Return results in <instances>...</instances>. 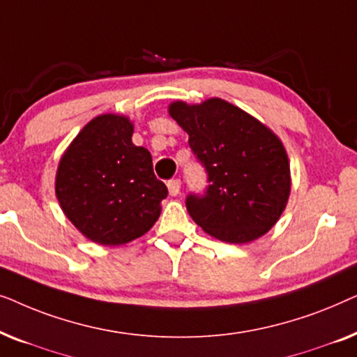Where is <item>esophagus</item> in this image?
<instances>
[{
	"mask_svg": "<svg viewBox=\"0 0 357 357\" xmlns=\"http://www.w3.org/2000/svg\"><path fill=\"white\" fill-rule=\"evenodd\" d=\"M180 187H182V182H180L178 178H172L167 182V188H169V193L172 195V197H177L180 193Z\"/></svg>",
	"mask_w": 357,
	"mask_h": 357,
	"instance_id": "obj_1",
	"label": "esophagus"
}]
</instances>
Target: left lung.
Here are the masks:
<instances>
[{
    "mask_svg": "<svg viewBox=\"0 0 357 357\" xmlns=\"http://www.w3.org/2000/svg\"><path fill=\"white\" fill-rule=\"evenodd\" d=\"M169 115L208 172V190L188 195L190 216L227 243H248L270 231L291 195V167L282 141L260 120L227 100H175Z\"/></svg>",
    "mask_w": 357,
    "mask_h": 357,
    "instance_id": "left-lung-1",
    "label": "left lung"
}]
</instances>
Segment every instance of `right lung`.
Instances as JSON below:
<instances>
[{"mask_svg": "<svg viewBox=\"0 0 357 357\" xmlns=\"http://www.w3.org/2000/svg\"><path fill=\"white\" fill-rule=\"evenodd\" d=\"M125 115L92 119L63 153L56 169L58 203L77 231L99 245H123L144 236L160 216L167 187L153 158L131 141Z\"/></svg>", "mask_w": 357, "mask_h": 357, "instance_id": "1", "label": "right lung"}]
</instances>
